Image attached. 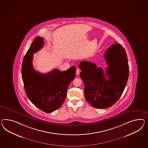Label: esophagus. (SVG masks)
<instances>
[{
	"label": "esophagus",
	"instance_id": "obj_1",
	"mask_svg": "<svg viewBox=\"0 0 148 148\" xmlns=\"http://www.w3.org/2000/svg\"><path fill=\"white\" fill-rule=\"evenodd\" d=\"M80 69H79V68H77V69H76V75H79V74H80Z\"/></svg>",
	"mask_w": 148,
	"mask_h": 148
}]
</instances>
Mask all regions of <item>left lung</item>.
Masks as SVG:
<instances>
[{"instance_id": "obj_1", "label": "left lung", "mask_w": 148, "mask_h": 148, "mask_svg": "<svg viewBox=\"0 0 148 148\" xmlns=\"http://www.w3.org/2000/svg\"><path fill=\"white\" fill-rule=\"evenodd\" d=\"M104 56L108 66L105 74L102 68L91 62L82 61L79 65L86 100L92 107L100 109L110 107L119 100L129 73L127 56L122 45H112Z\"/></svg>"}]
</instances>
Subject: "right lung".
Listing matches in <instances>:
<instances>
[{"instance_id": "right-lung-1", "label": "right lung", "mask_w": 148, "mask_h": 148, "mask_svg": "<svg viewBox=\"0 0 148 148\" xmlns=\"http://www.w3.org/2000/svg\"><path fill=\"white\" fill-rule=\"evenodd\" d=\"M42 37L37 36L24 56L21 75L24 88L28 99L36 107L46 113L60 108L67 95L68 86L75 76L76 67L72 66L60 72L57 69L47 74H41L33 67V54L44 46Z\"/></svg>"}]
</instances>
